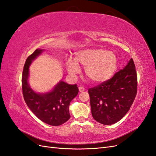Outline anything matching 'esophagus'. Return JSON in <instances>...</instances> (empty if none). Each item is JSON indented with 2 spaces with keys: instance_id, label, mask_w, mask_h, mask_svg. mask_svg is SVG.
<instances>
[{
  "instance_id": "obj_1",
  "label": "esophagus",
  "mask_w": 156,
  "mask_h": 156,
  "mask_svg": "<svg viewBox=\"0 0 156 156\" xmlns=\"http://www.w3.org/2000/svg\"><path fill=\"white\" fill-rule=\"evenodd\" d=\"M78 90H79V91H80V92H83V91L85 90L84 87H82V86H80V87H78Z\"/></svg>"
}]
</instances>
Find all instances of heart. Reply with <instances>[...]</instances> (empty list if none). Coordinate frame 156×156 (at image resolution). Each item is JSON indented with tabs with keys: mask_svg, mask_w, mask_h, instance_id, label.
Segmentation results:
<instances>
[{
	"mask_svg": "<svg viewBox=\"0 0 156 156\" xmlns=\"http://www.w3.org/2000/svg\"><path fill=\"white\" fill-rule=\"evenodd\" d=\"M117 63V56L113 52L95 48L77 52L74 61L66 62V68L71 75H76L80 72L78 66L85 67L86 75L91 82L102 83L113 76Z\"/></svg>",
	"mask_w": 156,
	"mask_h": 156,
	"instance_id": "heart-1",
	"label": "heart"
}]
</instances>
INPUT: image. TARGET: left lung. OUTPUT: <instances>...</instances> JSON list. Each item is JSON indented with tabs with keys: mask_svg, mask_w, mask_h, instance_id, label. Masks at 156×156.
<instances>
[{
	"mask_svg": "<svg viewBox=\"0 0 156 156\" xmlns=\"http://www.w3.org/2000/svg\"><path fill=\"white\" fill-rule=\"evenodd\" d=\"M137 74L133 59L108 80L88 90L93 118L103 125L120 121L130 108L137 94Z\"/></svg>",
	"mask_w": 156,
	"mask_h": 156,
	"instance_id": "8db88e82",
	"label": "left lung"
}]
</instances>
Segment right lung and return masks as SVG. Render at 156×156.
Instances as JSON below:
<instances>
[{
  "label": "right lung",
  "mask_w": 156,
  "mask_h": 156,
  "mask_svg": "<svg viewBox=\"0 0 156 156\" xmlns=\"http://www.w3.org/2000/svg\"><path fill=\"white\" fill-rule=\"evenodd\" d=\"M42 51L36 49L26 59L22 76L23 96L27 107L39 119L49 125L59 126L70 118V103L78 95V88L76 84L70 85L62 81L45 94H36L30 88L27 83L29 67Z\"/></svg>",
  "instance_id": "obj_1"
}]
</instances>
